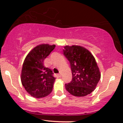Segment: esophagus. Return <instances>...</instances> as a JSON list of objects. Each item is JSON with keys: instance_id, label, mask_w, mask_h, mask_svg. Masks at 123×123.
<instances>
[{"instance_id": "esophagus-1", "label": "esophagus", "mask_w": 123, "mask_h": 123, "mask_svg": "<svg viewBox=\"0 0 123 123\" xmlns=\"http://www.w3.org/2000/svg\"><path fill=\"white\" fill-rule=\"evenodd\" d=\"M61 73H59V74H58V77H61Z\"/></svg>"}]
</instances>
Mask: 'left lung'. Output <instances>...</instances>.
<instances>
[{
    "label": "left lung",
    "instance_id": "1",
    "mask_svg": "<svg viewBox=\"0 0 123 123\" xmlns=\"http://www.w3.org/2000/svg\"><path fill=\"white\" fill-rule=\"evenodd\" d=\"M64 55L70 63L73 79L65 84V89L75 96L91 93L100 79L99 69L93 55L86 48L77 45L65 46Z\"/></svg>",
    "mask_w": 123,
    "mask_h": 123
}]
</instances>
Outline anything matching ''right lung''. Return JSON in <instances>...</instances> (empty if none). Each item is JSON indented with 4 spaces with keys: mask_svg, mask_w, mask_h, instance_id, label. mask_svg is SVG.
Segmentation results:
<instances>
[{
    "mask_svg": "<svg viewBox=\"0 0 123 123\" xmlns=\"http://www.w3.org/2000/svg\"><path fill=\"white\" fill-rule=\"evenodd\" d=\"M55 48V44L37 46L28 53L24 61L21 80L26 91L33 97H45L52 91L55 78L51 69L44 66L43 62Z\"/></svg>",
    "mask_w": 123,
    "mask_h": 123,
    "instance_id": "add662e5",
    "label": "right lung"
}]
</instances>
